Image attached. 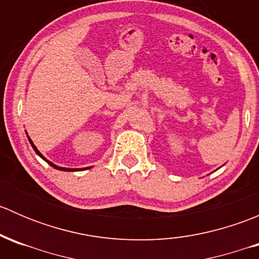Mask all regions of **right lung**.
<instances>
[{"label": "right lung", "mask_w": 259, "mask_h": 259, "mask_svg": "<svg viewBox=\"0 0 259 259\" xmlns=\"http://www.w3.org/2000/svg\"><path fill=\"white\" fill-rule=\"evenodd\" d=\"M26 134H27V133H26ZM27 139H28V142H30L31 146H32V148H33V150L36 151V154H37V155L40 156L41 159H44V160H45L46 163L50 164V165H51L52 168L57 169V170H62V171H77V170H85V169H90V168H93V166H88V168H81V169H80V168H64V166H59V165H56V164H54V163H52V161L48 160V159H46L45 156H44L42 154L40 153V150H38V149L36 148V145L33 144V143H32V140H31V138L28 137V135H27Z\"/></svg>", "instance_id": "add662e5"}]
</instances>
